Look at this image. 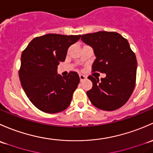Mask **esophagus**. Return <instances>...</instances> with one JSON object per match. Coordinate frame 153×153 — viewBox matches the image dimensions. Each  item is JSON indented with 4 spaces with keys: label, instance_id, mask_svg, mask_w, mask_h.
I'll return each instance as SVG.
<instances>
[{
    "label": "esophagus",
    "instance_id": "34e87169",
    "mask_svg": "<svg viewBox=\"0 0 153 153\" xmlns=\"http://www.w3.org/2000/svg\"><path fill=\"white\" fill-rule=\"evenodd\" d=\"M79 79H80V81H83L84 79H86V76H84V75L82 74H79Z\"/></svg>",
    "mask_w": 153,
    "mask_h": 153
}]
</instances>
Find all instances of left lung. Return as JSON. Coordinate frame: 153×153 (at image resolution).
<instances>
[{
  "label": "left lung",
  "mask_w": 153,
  "mask_h": 153,
  "mask_svg": "<svg viewBox=\"0 0 153 153\" xmlns=\"http://www.w3.org/2000/svg\"><path fill=\"white\" fill-rule=\"evenodd\" d=\"M81 40L93 48L96 59L92 71L106 74L101 80L89 76L92 89L87 91L91 103L100 110L112 111L123 106L135 85L137 60L127 39L113 31L83 34Z\"/></svg>",
  "instance_id": "left-lung-1"
}]
</instances>
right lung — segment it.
<instances>
[{"mask_svg": "<svg viewBox=\"0 0 153 153\" xmlns=\"http://www.w3.org/2000/svg\"><path fill=\"white\" fill-rule=\"evenodd\" d=\"M81 35L48 34L33 39L21 55L19 77L31 103L47 113H56L70 105L79 76L71 71L66 76L57 74L68 48Z\"/></svg>", "mask_w": 153, "mask_h": 153, "instance_id": "obj_1", "label": "right lung"}]
</instances>
